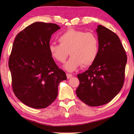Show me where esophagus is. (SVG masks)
Here are the masks:
<instances>
[{"label": "esophagus", "mask_w": 134, "mask_h": 134, "mask_svg": "<svg viewBox=\"0 0 134 134\" xmlns=\"http://www.w3.org/2000/svg\"><path fill=\"white\" fill-rule=\"evenodd\" d=\"M66 76H67V79H70V78H71L72 77V74H69V73H67Z\"/></svg>", "instance_id": "1"}]
</instances>
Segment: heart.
I'll return each mask as SVG.
<instances>
[{
  "label": "heart",
  "mask_w": 134,
  "mask_h": 134,
  "mask_svg": "<svg viewBox=\"0 0 134 134\" xmlns=\"http://www.w3.org/2000/svg\"><path fill=\"white\" fill-rule=\"evenodd\" d=\"M58 41V44H49L48 51L54 60L62 63L65 62L70 53L72 56L64 65L67 71H75L81 64L89 66L96 60L99 40L94 33L71 28L59 36Z\"/></svg>",
  "instance_id": "b5f03b06"
}]
</instances>
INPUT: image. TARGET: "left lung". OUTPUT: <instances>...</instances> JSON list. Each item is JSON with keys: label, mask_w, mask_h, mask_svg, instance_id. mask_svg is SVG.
<instances>
[{"label": "left lung", "mask_w": 134, "mask_h": 134, "mask_svg": "<svg viewBox=\"0 0 134 134\" xmlns=\"http://www.w3.org/2000/svg\"><path fill=\"white\" fill-rule=\"evenodd\" d=\"M99 53L87 70L79 74L76 94L90 106L108 103L119 93L124 85L127 57L116 34L102 25L96 29Z\"/></svg>", "instance_id": "left-lung-1"}]
</instances>
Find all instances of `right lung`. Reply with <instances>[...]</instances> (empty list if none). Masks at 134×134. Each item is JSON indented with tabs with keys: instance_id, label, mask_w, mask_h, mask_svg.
Listing matches in <instances>:
<instances>
[{
	"instance_id": "obj_1",
	"label": "right lung",
	"mask_w": 134,
	"mask_h": 134,
	"mask_svg": "<svg viewBox=\"0 0 134 134\" xmlns=\"http://www.w3.org/2000/svg\"><path fill=\"white\" fill-rule=\"evenodd\" d=\"M60 27L37 22L18 34L9 59L12 89L25 105L42 109L53 102L59 83L67 79L48 51L51 35Z\"/></svg>"
}]
</instances>
